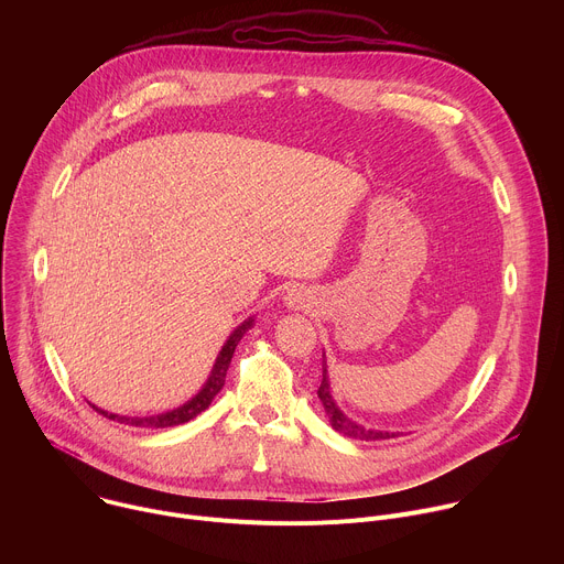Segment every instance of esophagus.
I'll use <instances>...</instances> for the list:
<instances>
[{
	"label": "esophagus",
	"mask_w": 564,
	"mask_h": 564,
	"mask_svg": "<svg viewBox=\"0 0 564 564\" xmlns=\"http://www.w3.org/2000/svg\"><path fill=\"white\" fill-rule=\"evenodd\" d=\"M283 301H285V305L288 307H292V310H301V307H307L310 305V296H307V292H303V290H290L285 296H283Z\"/></svg>",
	"instance_id": "34e87169"
}]
</instances>
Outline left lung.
<instances>
[{
    "instance_id": "8db88e82",
    "label": "left lung",
    "mask_w": 564,
    "mask_h": 564,
    "mask_svg": "<svg viewBox=\"0 0 564 564\" xmlns=\"http://www.w3.org/2000/svg\"><path fill=\"white\" fill-rule=\"evenodd\" d=\"M321 404H324V411H326V417L330 422V426L346 435V437H352V440H366V442H375V440H390V437H397L394 433H386V431H377V429H366L357 422H352L339 406L337 401L333 399L330 394V379H328V366H326V355H324V379H321V386L316 390Z\"/></svg>"
}]
</instances>
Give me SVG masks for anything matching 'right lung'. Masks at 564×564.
Returning <instances> with one entry per match:
<instances>
[{
	"label": "right lung",
	"mask_w": 564,
	"mask_h": 564,
	"mask_svg": "<svg viewBox=\"0 0 564 564\" xmlns=\"http://www.w3.org/2000/svg\"><path fill=\"white\" fill-rule=\"evenodd\" d=\"M252 326H254V316L246 318L243 324H240L238 328H234V333H231V335L227 337V341L223 344V348H220V352H218V357H216V361H214V368H212L207 381L203 383V388H200L189 401H185L183 406H178V409H174V411L160 413V415L129 417V415L107 413V411L98 409L96 404H91V401H89V406H91L94 411H98L100 415H105V417L118 422V424H129V426H140V429H170V426L185 424V422L198 417L203 411L209 409L212 399H214V397L220 392V388L225 386V375H227V368H229V361H231V355H234L238 341L243 339V335H246L248 330H252Z\"/></svg>",
	"instance_id": "obj_1"
}]
</instances>
